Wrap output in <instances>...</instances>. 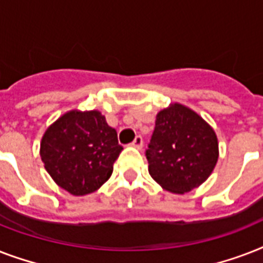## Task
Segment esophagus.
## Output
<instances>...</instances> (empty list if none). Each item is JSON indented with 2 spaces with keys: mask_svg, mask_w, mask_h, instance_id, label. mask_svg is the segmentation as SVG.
<instances>
[{
  "mask_svg": "<svg viewBox=\"0 0 263 263\" xmlns=\"http://www.w3.org/2000/svg\"><path fill=\"white\" fill-rule=\"evenodd\" d=\"M131 146H134V147H136V148L143 147V139H142V136L140 135L136 136L135 139H134V142L131 143Z\"/></svg>",
  "mask_w": 263,
  "mask_h": 263,
  "instance_id": "obj_1",
  "label": "esophagus"
}]
</instances>
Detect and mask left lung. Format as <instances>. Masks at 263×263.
I'll use <instances>...</instances> for the list:
<instances>
[{
    "label": "left lung",
    "mask_w": 263,
    "mask_h": 263,
    "mask_svg": "<svg viewBox=\"0 0 263 263\" xmlns=\"http://www.w3.org/2000/svg\"><path fill=\"white\" fill-rule=\"evenodd\" d=\"M146 158L148 173L161 187L173 194L191 191L216 166V132L195 111L175 103L157 115Z\"/></svg>",
    "instance_id": "1"
}]
</instances>
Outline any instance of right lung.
I'll return each mask as SVG.
<instances>
[{
	"instance_id": "1",
	"label": "right lung",
	"mask_w": 263,
	"mask_h": 263,
	"mask_svg": "<svg viewBox=\"0 0 263 263\" xmlns=\"http://www.w3.org/2000/svg\"><path fill=\"white\" fill-rule=\"evenodd\" d=\"M121 150L116 129L97 110L68 111L47 128L41 142L47 173L76 196L97 191L110 177Z\"/></svg>"
}]
</instances>
